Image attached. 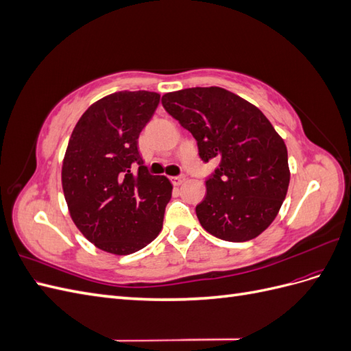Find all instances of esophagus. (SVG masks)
<instances>
[{
	"instance_id": "1",
	"label": "esophagus",
	"mask_w": 351,
	"mask_h": 351,
	"mask_svg": "<svg viewBox=\"0 0 351 351\" xmlns=\"http://www.w3.org/2000/svg\"><path fill=\"white\" fill-rule=\"evenodd\" d=\"M169 180H171V183L174 186H180L182 184L184 180H186V176H176V177H169Z\"/></svg>"
}]
</instances>
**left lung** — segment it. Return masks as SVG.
Segmentation results:
<instances>
[{
	"label": "left lung",
	"instance_id": "left-lung-1",
	"mask_svg": "<svg viewBox=\"0 0 351 351\" xmlns=\"http://www.w3.org/2000/svg\"><path fill=\"white\" fill-rule=\"evenodd\" d=\"M161 102L193 134L202 161L219 162L196 206L200 226L226 241L258 237L278 215L289 190L281 136L259 108L222 88L169 92Z\"/></svg>",
	"mask_w": 351,
	"mask_h": 351
}]
</instances>
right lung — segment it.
<instances>
[{
    "label": "right lung",
    "instance_id": "add662e5",
    "mask_svg": "<svg viewBox=\"0 0 351 351\" xmlns=\"http://www.w3.org/2000/svg\"><path fill=\"white\" fill-rule=\"evenodd\" d=\"M159 98L147 90L111 93L84 111L69 141L61 182L70 217L104 252L134 253L162 228L173 186L149 174L137 149Z\"/></svg>",
    "mask_w": 351,
    "mask_h": 351
}]
</instances>
